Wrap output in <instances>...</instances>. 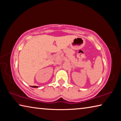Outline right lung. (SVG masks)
<instances>
[{
    "mask_svg": "<svg viewBox=\"0 0 121 121\" xmlns=\"http://www.w3.org/2000/svg\"><path fill=\"white\" fill-rule=\"evenodd\" d=\"M32 87H38V86H31Z\"/></svg>",
    "mask_w": 121,
    "mask_h": 121,
    "instance_id": "right-lung-1",
    "label": "right lung"
}]
</instances>
